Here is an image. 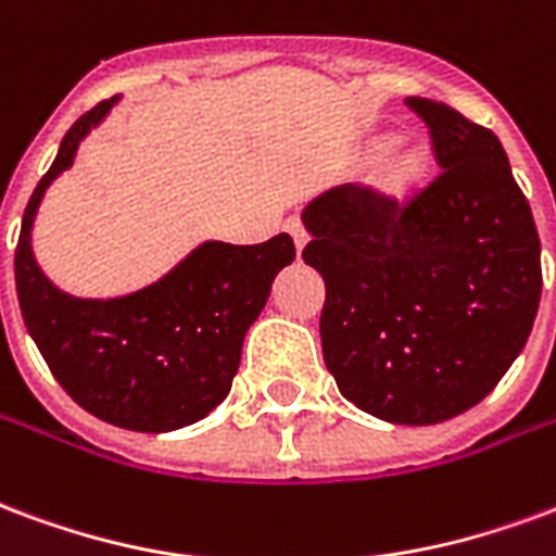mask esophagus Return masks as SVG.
Returning a JSON list of instances; mask_svg holds the SVG:
<instances>
[{
    "instance_id": "esophagus-1",
    "label": "esophagus",
    "mask_w": 556,
    "mask_h": 556,
    "mask_svg": "<svg viewBox=\"0 0 556 556\" xmlns=\"http://www.w3.org/2000/svg\"><path fill=\"white\" fill-rule=\"evenodd\" d=\"M286 232H289L291 238H294V247H298V253L306 247V241H309V236H306V226L300 224L298 217H291V220H286Z\"/></svg>"
}]
</instances>
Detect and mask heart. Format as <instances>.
<instances>
[{
	"label": "heart",
	"mask_w": 556,
	"mask_h": 556,
	"mask_svg": "<svg viewBox=\"0 0 556 556\" xmlns=\"http://www.w3.org/2000/svg\"><path fill=\"white\" fill-rule=\"evenodd\" d=\"M427 176V152L418 147L401 150L392 162L382 167L377 188H380L382 200L389 203H404L421 188Z\"/></svg>",
	"instance_id": "1"
}]
</instances>
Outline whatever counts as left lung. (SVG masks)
Here are the masks:
<instances>
[{"mask_svg": "<svg viewBox=\"0 0 556 556\" xmlns=\"http://www.w3.org/2000/svg\"><path fill=\"white\" fill-rule=\"evenodd\" d=\"M430 135L433 182L404 203L344 185L312 200L303 258L324 277V362L339 392L392 425H439L480 404L530 336L540 236L495 135L406 97Z\"/></svg>", "mask_w": 556, "mask_h": 556, "instance_id": "obj_1", "label": "left lung"}]
</instances>
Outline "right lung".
Here are the masks:
<instances>
[{
  "label": "right lung",
  "instance_id": "right-lung-1",
  "mask_svg": "<svg viewBox=\"0 0 556 556\" xmlns=\"http://www.w3.org/2000/svg\"><path fill=\"white\" fill-rule=\"evenodd\" d=\"M114 100L97 102L70 126L28 200L14 253L16 298L49 371L81 409L114 427L167 433L205 418L229 394L244 332L298 250L286 232L250 247L208 241L129 298L61 294L35 265L28 229L49 182L73 164L79 141Z\"/></svg>",
  "mask_w": 556,
  "mask_h": 556
}]
</instances>
